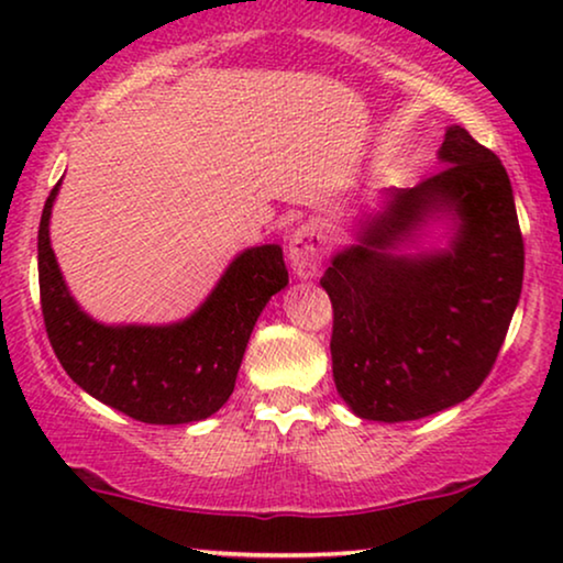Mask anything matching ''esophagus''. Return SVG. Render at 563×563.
<instances>
[{
	"instance_id": "34e87169",
	"label": "esophagus",
	"mask_w": 563,
	"mask_h": 563,
	"mask_svg": "<svg viewBox=\"0 0 563 563\" xmlns=\"http://www.w3.org/2000/svg\"><path fill=\"white\" fill-rule=\"evenodd\" d=\"M287 256L291 261L295 274L302 276V279H310V276L318 274L322 256H325V241H322L320 230L310 225V222H307V225H299L289 238Z\"/></svg>"
}]
</instances>
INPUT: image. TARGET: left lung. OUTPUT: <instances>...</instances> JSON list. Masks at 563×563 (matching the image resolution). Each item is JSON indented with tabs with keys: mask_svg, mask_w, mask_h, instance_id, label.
<instances>
[{
	"mask_svg": "<svg viewBox=\"0 0 563 563\" xmlns=\"http://www.w3.org/2000/svg\"><path fill=\"white\" fill-rule=\"evenodd\" d=\"M441 161V172L395 191L320 279L333 302L335 387L364 420H420L472 397L518 307L526 245L503 161L461 125L445 133ZM435 209L462 218L454 249L391 257L390 245Z\"/></svg>",
	"mask_w": 563,
	"mask_h": 563,
	"instance_id": "1",
	"label": "left lung"
}]
</instances>
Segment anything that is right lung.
Masks as SVG:
<instances>
[{
    "mask_svg": "<svg viewBox=\"0 0 563 563\" xmlns=\"http://www.w3.org/2000/svg\"><path fill=\"white\" fill-rule=\"evenodd\" d=\"M51 189L37 230V282L48 341L60 366L84 391L148 426L210 418L233 395L238 368L261 310L289 274L279 245L238 256L210 299L189 320L166 328H107L68 295L53 256Z\"/></svg>",
    "mask_w": 563,
    "mask_h": 563,
    "instance_id": "1",
    "label": "right lung"
}]
</instances>
